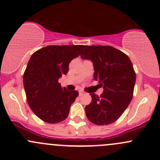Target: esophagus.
Segmentation results:
<instances>
[{"label": "esophagus", "mask_w": 160, "mask_h": 160, "mask_svg": "<svg viewBox=\"0 0 160 160\" xmlns=\"http://www.w3.org/2000/svg\"><path fill=\"white\" fill-rule=\"evenodd\" d=\"M83 93H84V92H83L82 90H80V91H79V95H80V96H83Z\"/></svg>", "instance_id": "34e87169"}]
</instances>
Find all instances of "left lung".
<instances>
[{
    "label": "left lung",
    "instance_id": "obj_1",
    "mask_svg": "<svg viewBox=\"0 0 160 160\" xmlns=\"http://www.w3.org/2000/svg\"><path fill=\"white\" fill-rule=\"evenodd\" d=\"M80 56L93 62V78L104 88L100 97L90 93L92 101L85 107L87 117L97 125L116 122L133 97L136 76L130 59L110 46H85Z\"/></svg>",
    "mask_w": 160,
    "mask_h": 160
}]
</instances>
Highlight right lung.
I'll list each match as a JSON object with an SVG mask.
<instances>
[{
    "instance_id": "1",
    "label": "right lung",
    "mask_w": 160,
    "mask_h": 160,
    "mask_svg": "<svg viewBox=\"0 0 160 160\" xmlns=\"http://www.w3.org/2000/svg\"><path fill=\"white\" fill-rule=\"evenodd\" d=\"M85 46H48L31 56L24 72L23 83L32 111L43 122L55 124L65 120L79 93L69 91L58 82L67 75L72 59Z\"/></svg>"
}]
</instances>
